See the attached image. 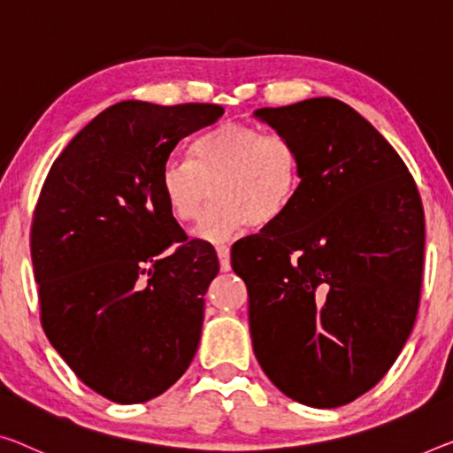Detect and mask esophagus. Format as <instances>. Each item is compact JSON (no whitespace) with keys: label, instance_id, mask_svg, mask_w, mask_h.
<instances>
[{"label":"esophagus","instance_id":"obj_1","mask_svg":"<svg viewBox=\"0 0 453 453\" xmlns=\"http://www.w3.org/2000/svg\"><path fill=\"white\" fill-rule=\"evenodd\" d=\"M217 255H219L220 271H228V269H231V249H228L226 245H219V247H217Z\"/></svg>","mask_w":453,"mask_h":453}]
</instances>
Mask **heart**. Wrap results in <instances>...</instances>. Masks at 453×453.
<instances>
[{"label":"heart","mask_w":453,"mask_h":453,"mask_svg":"<svg viewBox=\"0 0 453 453\" xmlns=\"http://www.w3.org/2000/svg\"><path fill=\"white\" fill-rule=\"evenodd\" d=\"M192 151L194 162L165 159L159 186L170 212L182 222L198 219L212 186L217 203L194 228V234L211 242L233 239L247 225H273L294 203L302 182L296 143L249 123H220L200 135Z\"/></svg>","instance_id":"1"}]
</instances>
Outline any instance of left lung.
<instances>
[{
    "mask_svg": "<svg viewBox=\"0 0 453 453\" xmlns=\"http://www.w3.org/2000/svg\"><path fill=\"white\" fill-rule=\"evenodd\" d=\"M253 115L302 157L283 217L231 250L255 357L289 399L346 405L385 377L413 330L426 247L419 192L393 145L342 101Z\"/></svg>",
    "mask_w": 453,
    "mask_h": 453,
    "instance_id": "8db88e82",
    "label": "left lung"
}]
</instances>
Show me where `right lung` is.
<instances>
[{"label": "right lung", "mask_w": 453, "mask_h": 453, "mask_svg": "<svg viewBox=\"0 0 453 453\" xmlns=\"http://www.w3.org/2000/svg\"><path fill=\"white\" fill-rule=\"evenodd\" d=\"M222 113L117 103L42 186L30 234L42 328L76 377L121 405L168 391L198 350L219 259L211 242L188 241L159 176L173 148Z\"/></svg>", "instance_id": "add662e5"}]
</instances>
